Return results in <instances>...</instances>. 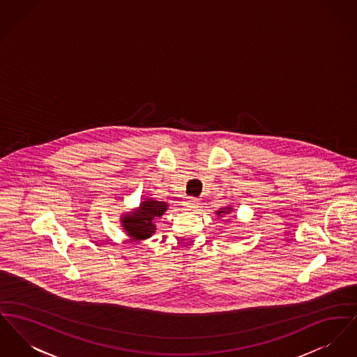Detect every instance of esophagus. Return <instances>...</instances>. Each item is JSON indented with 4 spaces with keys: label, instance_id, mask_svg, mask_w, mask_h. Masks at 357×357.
Wrapping results in <instances>:
<instances>
[{
    "label": "esophagus",
    "instance_id": "obj_1",
    "mask_svg": "<svg viewBox=\"0 0 357 357\" xmlns=\"http://www.w3.org/2000/svg\"><path fill=\"white\" fill-rule=\"evenodd\" d=\"M185 206L188 208V210L195 209L198 208V199L197 198H189L186 202H185Z\"/></svg>",
    "mask_w": 357,
    "mask_h": 357
}]
</instances>
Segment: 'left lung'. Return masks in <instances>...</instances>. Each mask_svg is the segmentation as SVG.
I'll return each mask as SVG.
<instances>
[{
  "label": "left lung",
  "instance_id": "1",
  "mask_svg": "<svg viewBox=\"0 0 357 357\" xmlns=\"http://www.w3.org/2000/svg\"><path fill=\"white\" fill-rule=\"evenodd\" d=\"M231 210V208H228V209L220 210V211H217V213H218V215H220V214H228Z\"/></svg>",
  "mask_w": 357,
  "mask_h": 357
}]
</instances>
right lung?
<instances>
[{"instance_id": "right-lung-1", "label": "right lung", "mask_w": 357, "mask_h": 357, "mask_svg": "<svg viewBox=\"0 0 357 357\" xmlns=\"http://www.w3.org/2000/svg\"><path fill=\"white\" fill-rule=\"evenodd\" d=\"M166 210H167L166 202L146 199L140 204L139 210L124 214L121 222L126 233L135 241L144 240L152 236V233L156 229L153 221L160 218Z\"/></svg>"}]
</instances>
